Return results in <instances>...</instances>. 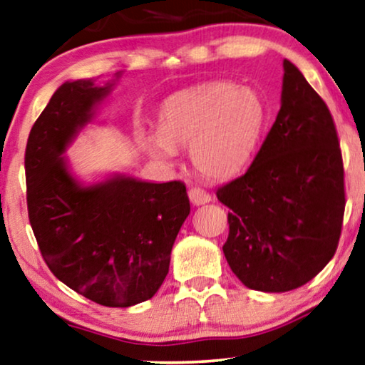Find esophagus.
I'll list each match as a JSON object with an SVG mask.
<instances>
[{
  "mask_svg": "<svg viewBox=\"0 0 365 365\" xmlns=\"http://www.w3.org/2000/svg\"><path fill=\"white\" fill-rule=\"evenodd\" d=\"M188 197H190V201H192V203H193V205H197V206L208 203V201L211 200L210 193H206L205 190L197 188V187L190 190V192H188Z\"/></svg>",
  "mask_w": 365,
  "mask_h": 365,
  "instance_id": "esophagus-1",
  "label": "esophagus"
}]
</instances>
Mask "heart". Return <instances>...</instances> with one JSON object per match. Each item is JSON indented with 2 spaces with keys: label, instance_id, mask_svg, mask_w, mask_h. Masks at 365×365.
<instances>
[{
  "label": "heart",
  "instance_id": "1",
  "mask_svg": "<svg viewBox=\"0 0 365 365\" xmlns=\"http://www.w3.org/2000/svg\"><path fill=\"white\" fill-rule=\"evenodd\" d=\"M267 119L262 95L252 86L213 81L178 91L162 105L159 130L140 144L154 159L175 165L190 148L195 170L206 178H230L252 160Z\"/></svg>",
  "mask_w": 365,
  "mask_h": 365
}]
</instances>
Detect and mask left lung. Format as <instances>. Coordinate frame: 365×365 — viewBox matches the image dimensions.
Segmentation results:
<instances>
[{
	"label": "left lung",
	"instance_id": "8db88e82",
	"mask_svg": "<svg viewBox=\"0 0 365 365\" xmlns=\"http://www.w3.org/2000/svg\"><path fill=\"white\" fill-rule=\"evenodd\" d=\"M216 195L231 210L222 252L251 290H293L333 259L346 205L338 134L326 103L290 61L262 148Z\"/></svg>",
	"mask_w": 365,
	"mask_h": 365
}]
</instances>
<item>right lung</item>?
Returning <instances> with one entry per match:
<instances>
[{
    "label": "right lung",
    "mask_w": 365,
    "mask_h": 365,
    "mask_svg": "<svg viewBox=\"0 0 365 365\" xmlns=\"http://www.w3.org/2000/svg\"><path fill=\"white\" fill-rule=\"evenodd\" d=\"M119 77L58 86L31 129L24 165L29 221L52 274L91 302L128 308L160 288L190 201L177 180L110 173L86 183L72 172L65 152Z\"/></svg>",
    "instance_id": "obj_1"
}]
</instances>
